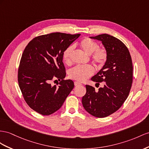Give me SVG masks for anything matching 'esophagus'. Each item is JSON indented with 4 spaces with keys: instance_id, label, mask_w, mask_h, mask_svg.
I'll return each mask as SVG.
<instances>
[{
    "instance_id": "1",
    "label": "esophagus",
    "mask_w": 149,
    "mask_h": 149,
    "mask_svg": "<svg viewBox=\"0 0 149 149\" xmlns=\"http://www.w3.org/2000/svg\"><path fill=\"white\" fill-rule=\"evenodd\" d=\"M74 85H75V86H78L82 85V84L79 82H74Z\"/></svg>"
}]
</instances>
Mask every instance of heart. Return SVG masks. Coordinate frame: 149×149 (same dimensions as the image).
Segmentation results:
<instances>
[{"instance_id":"heart-1","label":"heart","mask_w":149,"mask_h":149,"mask_svg":"<svg viewBox=\"0 0 149 149\" xmlns=\"http://www.w3.org/2000/svg\"><path fill=\"white\" fill-rule=\"evenodd\" d=\"M80 47L86 53L92 55L91 58L97 66H102L107 60V52L104 49L100 48L97 42L91 38H84L79 43ZM74 49L73 46H70L65 49L63 53V59L66 63L70 62V56ZM94 72V68L90 65H77L69 72L70 77L79 82H84L93 75Z\"/></svg>"}]
</instances>
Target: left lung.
I'll return each instance as SVG.
<instances>
[{
  "label": "left lung",
  "mask_w": 149,
  "mask_h": 149,
  "mask_svg": "<svg viewBox=\"0 0 149 149\" xmlns=\"http://www.w3.org/2000/svg\"><path fill=\"white\" fill-rule=\"evenodd\" d=\"M90 38L101 41L108 56L104 66L91 78L98 86L104 82V86L97 91L86 85L82 103L91 115L104 118L116 111L128 96L133 82L132 61L128 49L118 38L108 34Z\"/></svg>",
  "instance_id": "left-lung-1"
}]
</instances>
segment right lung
<instances>
[{
    "instance_id": "add662e5",
    "label": "right lung",
    "mask_w": 149,
    "mask_h": 149,
    "mask_svg": "<svg viewBox=\"0 0 149 149\" xmlns=\"http://www.w3.org/2000/svg\"><path fill=\"white\" fill-rule=\"evenodd\" d=\"M80 35L53 33L36 37L26 46L19 67L18 83L25 101L34 111L42 115L55 113L73 89L74 82L63 80V53ZM55 78L62 80L57 87L50 84Z\"/></svg>"
}]
</instances>
